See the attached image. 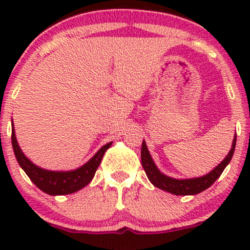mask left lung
Wrapping results in <instances>:
<instances>
[{
	"label": "left lung",
	"instance_id": "left-lung-1",
	"mask_svg": "<svg viewBox=\"0 0 250 250\" xmlns=\"http://www.w3.org/2000/svg\"><path fill=\"white\" fill-rule=\"evenodd\" d=\"M235 146H236V136L234 137L233 146H231L230 151L227 155L226 159L217 166L214 170L210 173L205 175L202 177H196V179H189V180H176L171 179V177L166 176L162 173H160L159 169L156 168L155 163L151 160L150 154H149L146 142H142L141 148V162L142 167L145 169L146 174H147L149 181L155 186V187L162 189V190L168 191L174 195H195L199 194L201 191L206 190V189L210 187L211 185L216 181L225 170V168L230 162L231 157H233Z\"/></svg>",
	"mask_w": 250,
	"mask_h": 250
}]
</instances>
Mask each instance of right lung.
Returning a JSON list of instances; mask_svg holds the SVG:
<instances>
[{
  "mask_svg": "<svg viewBox=\"0 0 250 250\" xmlns=\"http://www.w3.org/2000/svg\"><path fill=\"white\" fill-rule=\"evenodd\" d=\"M11 145H13L17 162L37 188L49 195H67L75 193L90 182L95 175L96 169L99 168L100 163H101L105 150L111 146V142L103 146L94 155L93 159H90V161H88L84 166L71 171L45 170V169L37 167L34 163H31L19 147L14 127L11 129Z\"/></svg>",
  "mask_w": 250,
  "mask_h": 250,
  "instance_id": "1",
  "label": "right lung"
}]
</instances>
